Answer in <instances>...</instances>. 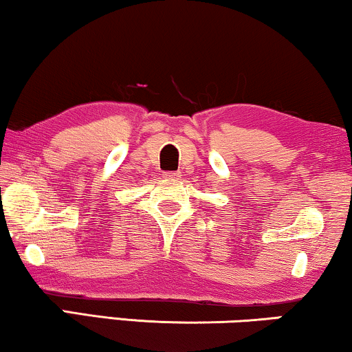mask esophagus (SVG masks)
Returning a JSON list of instances; mask_svg holds the SVG:
<instances>
[{"instance_id": "34e87169", "label": "esophagus", "mask_w": 352, "mask_h": 352, "mask_svg": "<svg viewBox=\"0 0 352 352\" xmlns=\"http://www.w3.org/2000/svg\"><path fill=\"white\" fill-rule=\"evenodd\" d=\"M165 179H179L181 177V173L179 171H166L165 175H163Z\"/></svg>"}]
</instances>
